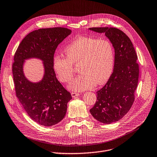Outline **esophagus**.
I'll list each match as a JSON object with an SVG mask.
<instances>
[{
    "instance_id": "34e87169",
    "label": "esophagus",
    "mask_w": 157,
    "mask_h": 157,
    "mask_svg": "<svg viewBox=\"0 0 157 157\" xmlns=\"http://www.w3.org/2000/svg\"><path fill=\"white\" fill-rule=\"evenodd\" d=\"M79 94L78 93V92H71V96L73 97H76L79 96Z\"/></svg>"
}]
</instances>
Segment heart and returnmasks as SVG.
<instances>
[{
    "mask_svg": "<svg viewBox=\"0 0 157 157\" xmlns=\"http://www.w3.org/2000/svg\"><path fill=\"white\" fill-rule=\"evenodd\" d=\"M65 57L57 56L53 61V69L62 82L72 79L75 69L79 65L81 73L70 84L69 88L82 91L101 85L111 76L115 62L112 43L107 39L79 37L69 44L64 50Z\"/></svg>",
    "mask_w": 157,
    "mask_h": 157,
    "instance_id": "1",
    "label": "heart"
}]
</instances>
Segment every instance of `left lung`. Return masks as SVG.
Returning <instances> with one entry per match:
<instances>
[{"label": "left lung", "instance_id": "left-lung-1", "mask_svg": "<svg viewBox=\"0 0 157 157\" xmlns=\"http://www.w3.org/2000/svg\"><path fill=\"white\" fill-rule=\"evenodd\" d=\"M105 35L115 49L113 71L106 84L97 92V101L90 110L93 117L104 124L121 120L130 110L139 79L137 56L129 37L113 27L90 28Z\"/></svg>", "mask_w": 157, "mask_h": 157}]
</instances>
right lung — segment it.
Here are the masks:
<instances>
[{
    "instance_id": "obj_1",
    "label": "right lung",
    "mask_w": 157,
    "mask_h": 157,
    "mask_svg": "<svg viewBox=\"0 0 157 157\" xmlns=\"http://www.w3.org/2000/svg\"><path fill=\"white\" fill-rule=\"evenodd\" d=\"M71 33L62 27L33 31L21 40L15 54L12 72L17 97L29 117L42 126H51L61 121L72 98L53 69L56 50ZM31 58L43 61L44 77L37 83L29 82L23 73L24 60Z\"/></svg>"
}]
</instances>
